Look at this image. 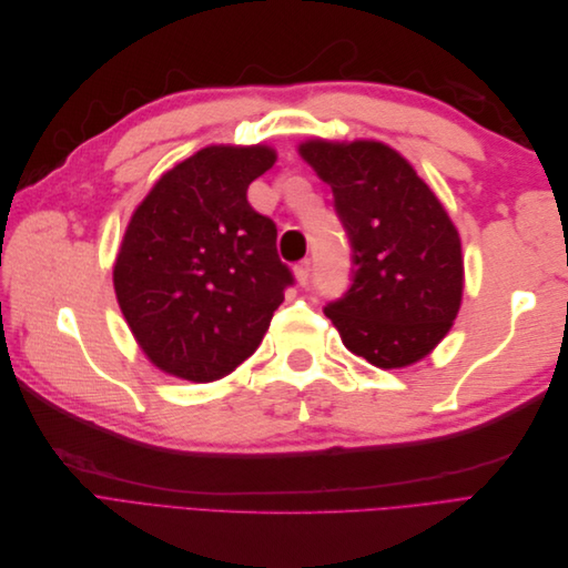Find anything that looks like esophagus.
Returning a JSON list of instances; mask_svg holds the SVG:
<instances>
[{
    "label": "esophagus",
    "instance_id": "obj_1",
    "mask_svg": "<svg viewBox=\"0 0 568 568\" xmlns=\"http://www.w3.org/2000/svg\"><path fill=\"white\" fill-rule=\"evenodd\" d=\"M311 272H313L311 261H301V263L296 265V282H298L301 286H307V282H311Z\"/></svg>",
    "mask_w": 568,
    "mask_h": 568
}]
</instances>
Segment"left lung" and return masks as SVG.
<instances>
[{"mask_svg":"<svg viewBox=\"0 0 568 568\" xmlns=\"http://www.w3.org/2000/svg\"><path fill=\"white\" fill-rule=\"evenodd\" d=\"M332 186L351 242V286L326 303L343 346L382 369L432 353L462 303V244L448 213L398 151L382 142L301 144Z\"/></svg>","mask_w":568,"mask_h":568,"instance_id":"8db88e82","label":"left lung"}]
</instances>
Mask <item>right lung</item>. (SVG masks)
Returning <instances> with one entry per match:
<instances>
[{
	"label": "right lung",
	"mask_w": 568,
	"mask_h": 568,
	"mask_svg": "<svg viewBox=\"0 0 568 568\" xmlns=\"http://www.w3.org/2000/svg\"><path fill=\"white\" fill-rule=\"evenodd\" d=\"M274 161L263 144L205 146L168 170L134 211L113 286L159 369L215 382L261 346L294 284L277 253V225L246 199Z\"/></svg>",
	"instance_id": "add662e5"
}]
</instances>
